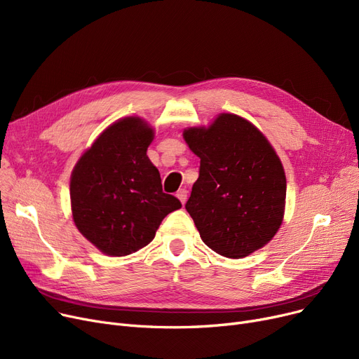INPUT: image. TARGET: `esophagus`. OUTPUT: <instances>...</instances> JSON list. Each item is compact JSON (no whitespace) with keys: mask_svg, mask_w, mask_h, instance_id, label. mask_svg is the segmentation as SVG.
<instances>
[{"mask_svg":"<svg viewBox=\"0 0 359 359\" xmlns=\"http://www.w3.org/2000/svg\"><path fill=\"white\" fill-rule=\"evenodd\" d=\"M176 196H177L179 201L184 205V202H186V199H187V191H186V189H180V191L176 194Z\"/></svg>","mask_w":359,"mask_h":359,"instance_id":"1","label":"esophagus"}]
</instances>
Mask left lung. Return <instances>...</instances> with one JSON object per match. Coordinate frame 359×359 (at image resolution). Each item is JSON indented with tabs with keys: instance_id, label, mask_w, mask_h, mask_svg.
Masks as SVG:
<instances>
[{
	"instance_id": "left-lung-1",
	"label": "left lung",
	"mask_w": 359,
	"mask_h": 359,
	"mask_svg": "<svg viewBox=\"0 0 359 359\" xmlns=\"http://www.w3.org/2000/svg\"><path fill=\"white\" fill-rule=\"evenodd\" d=\"M183 138L201 158L186 211L202 241L221 256L241 259L268 244L285 210L287 179L275 149L249 121L231 113Z\"/></svg>"
}]
</instances>
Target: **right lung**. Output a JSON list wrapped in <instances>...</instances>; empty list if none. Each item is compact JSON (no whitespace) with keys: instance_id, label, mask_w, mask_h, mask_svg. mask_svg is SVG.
I'll list each match as a JSON object with an SVG mask.
<instances>
[{"instance_id":"1","label":"right lung","mask_w":359,"mask_h":359,"mask_svg":"<svg viewBox=\"0 0 359 359\" xmlns=\"http://www.w3.org/2000/svg\"><path fill=\"white\" fill-rule=\"evenodd\" d=\"M154 130L141 118L110 125L75 164L72 218L80 233L109 256L134 253L154 238L165 215L182 203L163 192L147 148Z\"/></svg>"}]
</instances>
